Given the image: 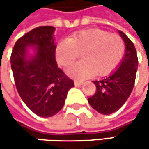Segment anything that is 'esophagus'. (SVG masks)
Returning <instances> with one entry per match:
<instances>
[{"instance_id": "obj_1", "label": "esophagus", "mask_w": 149, "mask_h": 149, "mask_svg": "<svg viewBox=\"0 0 149 149\" xmlns=\"http://www.w3.org/2000/svg\"><path fill=\"white\" fill-rule=\"evenodd\" d=\"M74 84H75V86H80V85H82V84H83V82L76 80V81H74Z\"/></svg>"}]
</instances>
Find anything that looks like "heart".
Here are the masks:
<instances>
[{"label": "heart", "mask_w": 149, "mask_h": 149, "mask_svg": "<svg viewBox=\"0 0 149 149\" xmlns=\"http://www.w3.org/2000/svg\"><path fill=\"white\" fill-rule=\"evenodd\" d=\"M79 52L83 59L69 67L66 73L81 80L93 73L104 76L113 72L123 58L125 45L118 34L98 28L85 29L61 40L56 47V58L61 65L68 66Z\"/></svg>", "instance_id": "obj_1"}]
</instances>
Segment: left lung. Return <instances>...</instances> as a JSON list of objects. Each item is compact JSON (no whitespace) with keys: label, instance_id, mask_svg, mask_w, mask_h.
Instances as JSON below:
<instances>
[{"label":"left lung","instance_id":"left-lung-1","mask_svg":"<svg viewBox=\"0 0 149 149\" xmlns=\"http://www.w3.org/2000/svg\"><path fill=\"white\" fill-rule=\"evenodd\" d=\"M125 43V54L118 68L109 77L93 81L97 91L88 98L90 105L103 115L117 111L129 98L134 87L138 66L137 53L133 42L119 31Z\"/></svg>","mask_w":149,"mask_h":149}]
</instances>
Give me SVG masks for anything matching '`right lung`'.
Masks as SVG:
<instances>
[{
    "label": "right lung",
    "mask_w": 149,
    "mask_h": 149,
    "mask_svg": "<svg viewBox=\"0 0 149 149\" xmlns=\"http://www.w3.org/2000/svg\"><path fill=\"white\" fill-rule=\"evenodd\" d=\"M53 26L33 28L19 38L10 61L16 89L26 105L37 116L50 117L64 106L73 81L58 67ZM35 51L28 55V49Z\"/></svg>",
    "instance_id": "add662e5"
}]
</instances>
